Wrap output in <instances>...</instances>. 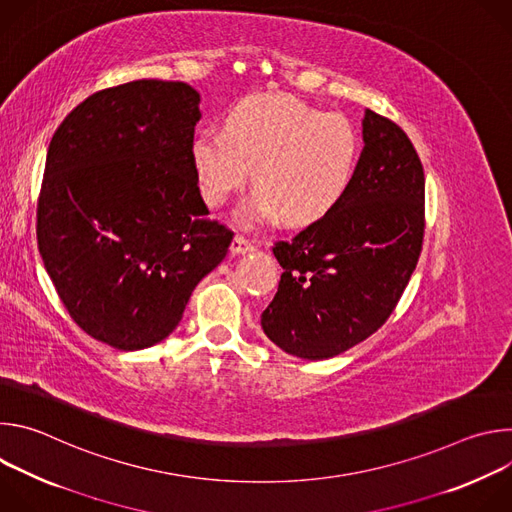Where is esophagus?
Wrapping results in <instances>:
<instances>
[{
	"instance_id": "esophagus-1",
	"label": "esophagus",
	"mask_w": 512,
	"mask_h": 512,
	"mask_svg": "<svg viewBox=\"0 0 512 512\" xmlns=\"http://www.w3.org/2000/svg\"><path fill=\"white\" fill-rule=\"evenodd\" d=\"M255 247H253V243L251 241H247L245 237H241V235H235V239H233V243H231V253L233 255H245V253H251Z\"/></svg>"
}]
</instances>
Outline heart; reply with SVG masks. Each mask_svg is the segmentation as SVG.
I'll return each instance as SVG.
<instances>
[{
  "instance_id": "1",
  "label": "heart",
  "mask_w": 512,
  "mask_h": 512,
  "mask_svg": "<svg viewBox=\"0 0 512 512\" xmlns=\"http://www.w3.org/2000/svg\"><path fill=\"white\" fill-rule=\"evenodd\" d=\"M200 194L223 206L253 170L257 190L239 208L247 227L283 221L308 227L342 200L356 166V133L334 113L294 97H255L225 119L223 131H204L190 148Z\"/></svg>"
}]
</instances>
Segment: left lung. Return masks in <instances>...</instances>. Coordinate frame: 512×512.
<instances>
[{"instance_id":"obj_1","label":"left lung","mask_w":512,"mask_h":512,"mask_svg":"<svg viewBox=\"0 0 512 512\" xmlns=\"http://www.w3.org/2000/svg\"><path fill=\"white\" fill-rule=\"evenodd\" d=\"M356 170L336 208L273 255L283 267L261 328L283 352L324 360L377 332L423 243L425 178L405 131L364 109Z\"/></svg>"}]
</instances>
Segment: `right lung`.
Instances as JSON below:
<instances>
[{"label": "right lung", "mask_w": 512, "mask_h": 512, "mask_svg": "<svg viewBox=\"0 0 512 512\" xmlns=\"http://www.w3.org/2000/svg\"><path fill=\"white\" fill-rule=\"evenodd\" d=\"M198 103L186 83L131 81L85 99L50 141L38 249L70 318L117 350L168 338L233 241L192 168Z\"/></svg>", "instance_id": "1"}]
</instances>
